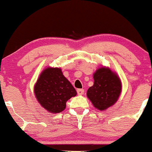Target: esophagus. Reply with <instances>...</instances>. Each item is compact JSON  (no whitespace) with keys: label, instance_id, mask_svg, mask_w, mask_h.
Returning a JSON list of instances; mask_svg holds the SVG:
<instances>
[{"label":"esophagus","instance_id":"esophagus-1","mask_svg":"<svg viewBox=\"0 0 152 152\" xmlns=\"http://www.w3.org/2000/svg\"><path fill=\"white\" fill-rule=\"evenodd\" d=\"M77 94H79V95H82L84 93V90L83 88H79V89L77 90Z\"/></svg>","mask_w":152,"mask_h":152}]
</instances>
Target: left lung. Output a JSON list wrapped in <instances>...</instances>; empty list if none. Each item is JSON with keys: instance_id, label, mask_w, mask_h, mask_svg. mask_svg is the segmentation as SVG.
Masks as SVG:
<instances>
[{"instance_id": "left-lung-1", "label": "left lung", "mask_w": 152, "mask_h": 152, "mask_svg": "<svg viewBox=\"0 0 152 152\" xmlns=\"http://www.w3.org/2000/svg\"><path fill=\"white\" fill-rule=\"evenodd\" d=\"M94 85L87 91V97L95 108L104 110L118 100L121 91L120 78L109 69L102 67L94 74Z\"/></svg>"}]
</instances>
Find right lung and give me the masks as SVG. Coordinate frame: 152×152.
Returning <instances> with one entry per match:
<instances>
[{
  "mask_svg": "<svg viewBox=\"0 0 152 152\" xmlns=\"http://www.w3.org/2000/svg\"><path fill=\"white\" fill-rule=\"evenodd\" d=\"M34 94L39 103L46 110L59 113L65 109L67 100L75 97L77 92L61 69L47 68L37 80Z\"/></svg>",
  "mask_w": 152,
  "mask_h": 152,
  "instance_id": "1",
  "label": "right lung"
}]
</instances>
